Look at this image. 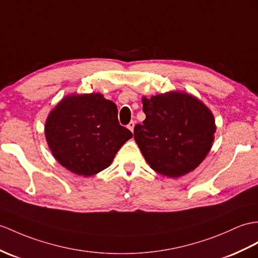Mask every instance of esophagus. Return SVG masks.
Instances as JSON below:
<instances>
[{"label":"esophagus","mask_w":258,"mask_h":258,"mask_svg":"<svg viewBox=\"0 0 258 258\" xmlns=\"http://www.w3.org/2000/svg\"><path fill=\"white\" fill-rule=\"evenodd\" d=\"M135 124H136V123H135V121H130V122H129V124L127 125V128H128V129L131 131V133H134Z\"/></svg>","instance_id":"obj_1"}]
</instances>
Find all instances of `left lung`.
I'll return each instance as SVG.
<instances>
[{"label": "left lung", "mask_w": 258, "mask_h": 258, "mask_svg": "<svg viewBox=\"0 0 258 258\" xmlns=\"http://www.w3.org/2000/svg\"><path fill=\"white\" fill-rule=\"evenodd\" d=\"M146 119L135 140L150 167L177 178L192 172L211 150L216 122L211 110L191 94L171 91L142 97Z\"/></svg>", "instance_id": "obj_1"}]
</instances>
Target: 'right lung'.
<instances>
[{
  "mask_svg": "<svg viewBox=\"0 0 258 258\" xmlns=\"http://www.w3.org/2000/svg\"><path fill=\"white\" fill-rule=\"evenodd\" d=\"M45 136L54 159L79 176L107 168L118 150L133 138L119 124L115 103L103 94H70L49 112Z\"/></svg>",
  "mask_w": 258,
  "mask_h": 258,
  "instance_id": "1",
  "label": "right lung"
}]
</instances>
